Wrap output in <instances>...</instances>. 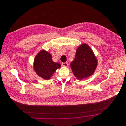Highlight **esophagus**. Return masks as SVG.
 <instances>
[{
  "instance_id": "obj_1",
  "label": "esophagus",
  "mask_w": 126,
  "mask_h": 126,
  "mask_svg": "<svg viewBox=\"0 0 126 126\" xmlns=\"http://www.w3.org/2000/svg\"><path fill=\"white\" fill-rule=\"evenodd\" d=\"M62 66L67 67L68 66V63H62Z\"/></svg>"
}]
</instances>
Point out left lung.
Segmentation results:
<instances>
[{
  "instance_id": "obj_1",
  "label": "left lung",
  "mask_w": 126,
  "mask_h": 126,
  "mask_svg": "<svg viewBox=\"0 0 126 126\" xmlns=\"http://www.w3.org/2000/svg\"><path fill=\"white\" fill-rule=\"evenodd\" d=\"M97 65V61L94 54L86 44L79 47L75 59L70 64L74 76L79 80L91 76L95 71Z\"/></svg>"
}]
</instances>
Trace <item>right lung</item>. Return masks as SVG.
Listing matches in <instances>:
<instances>
[{"mask_svg":"<svg viewBox=\"0 0 126 126\" xmlns=\"http://www.w3.org/2000/svg\"><path fill=\"white\" fill-rule=\"evenodd\" d=\"M33 67L36 74L39 76L48 80L57 69L61 67V64L52 61V55L49 53L42 50L36 55L34 61Z\"/></svg>","mask_w":126,"mask_h":126,"instance_id":"add662e5","label":"right lung"}]
</instances>
